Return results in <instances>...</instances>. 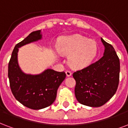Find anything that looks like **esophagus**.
Here are the masks:
<instances>
[{"mask_svg": "<svg viewBox=\"0 0 128 128\" xmlns=\"http://www.w3.org/2000/svg\"><path fill=\"white\" fill-rule=\"evenodd\" d=\"M66 74L67 76H70L72 75V72L70 71H68V70H66Z\"/></svg>", "mask_w": 128, "mask_h": 128, "instance_id": "34e87169", "label": "esophagus"}]
</instances>
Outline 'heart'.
Wrapping results in <instances>:
<instances>
[{"mask_svg":"<svg viewBox=\"0 0 128 128\" xmlns=\"http://www.w3.org/2000/svg\"><path fill=\"white\" fill-rule=\"evenodd\" d=\"M57 56L60 54L68 56V63L72 68L83 69L90 66L97 57L96 41L80 34L64 36L56 44Z\"/></svg>","mask_w":128,"mask_h":128,"instance_id":"heart-1","label":"heart"}]
</instances>
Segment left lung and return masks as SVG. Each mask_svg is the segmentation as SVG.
I'll list each match as a JSON object with an SVG mask.
<instances>
[{"mask_svg": "<svg viewBox=\"0 0 128 128\" xmlns=\"http://www.w3.org/2000/svg\"><path fill=\"white\" fill-rule=\"evenodd\" d=\"M104 46L103 56L95 63L74 72V94L82 104L99 107L112 98L120 81V62L112 45L101 38Z\"/></svg>", "mask_w": 128, "mask_h": 128, "instance_id": "1", "label": "left lung"}]
</instances>
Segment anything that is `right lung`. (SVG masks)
Masks as SVG:
<instances>
[{
    "instance_id": "1",
    "label": "right lung",
    "mask_w": 128,
    "mask_h": 128,
    "mask_svg": "<svg viewBox=\"0 0 128 128\" xmlns=\"http://www.w3.org/2000/svg\"><path fill=\"white\" fill-rule=\"evenodd\" d=\"M41 30L31 32L14 47L8 63V76L14 97L21 104L34 110H39L52 104L56 100L58 89L66 78L64 72L51 68L36 74L25 73L18 63L19 48L41 40Z\"/></svg>"
}]
</instances>
